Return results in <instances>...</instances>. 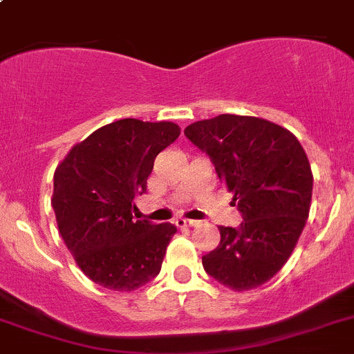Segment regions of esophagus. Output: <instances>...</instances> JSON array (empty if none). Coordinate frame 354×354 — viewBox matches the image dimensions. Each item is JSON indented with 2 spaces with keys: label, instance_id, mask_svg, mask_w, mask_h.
Returning a JSON list of instances; mask_svg holds the SVG:
<instances>
[{
  "label": "esophagus",
  "instance_id": "obj_1",
  "mask_svg": "<svg viewBox=\"0 0 354 354\" xmlns=\"http://www.w3.org/2000/svg\"><path fill=\"white\" fill-rule=\"evenodd\" d=\"M174 224H176L178 227H190V226H195V224H197V221L185 219V217H178V219L174 221Z\"/></svg>",
  "mask_w": 354,
  "mask_h": 354
}]
</instances>
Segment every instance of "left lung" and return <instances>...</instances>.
<instances>
[{
	"label": "left lung",
	"instance_id": "1",
	"mask_svg": "<svg viewBox=\"0 0 354 354\" xmlns=\"http://www.w3.org/2000/svg\"><path fill=\"white\" fill-rule=\"evenodd\" d=\"M185 135L210 157L243 217L240 227L219 226V246L202 257L203 269L233 291L262 286L288 262L308 219V157L291 131L255 116L219 114Z\"/></svg>",
	"mask_w": 354,
	"mask_h": 354
}]
</instances>
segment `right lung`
I'll use <instances>...</instances> for the list:
<instances>
[{"mask_svg":"<svg viewBox=\"0 0 354 354\" xmlns=\"http://www.w3.org/2000/svg\"><path fill=\"white\" fill-rule=\"evenodd\" d=\"M180 137L171 121L124 118L73 145L55 171L53 209L82 272L114 291H133L159 274L176 226L133 221L160 151Z\"/></svg>","mask_w":354,"mask_h":354,"instance_id":"1","label":"right lung"}]
</instances>
